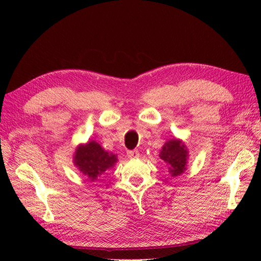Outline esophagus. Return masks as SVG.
I'll list each match as a JSON object with an SVG mask.
<instances>
[{
  "label": "esophagus",
  "instance_id": "esophagus-1",
  "mask_svg": "<svg viewBox=\"0 0 261 261\" xmlns=\"http://www.w3.org/2000/svg\"><path fill=\"white\" fill-rule=\"evenodd\" d=\"M126 156L131 158V159H135L139 157V151L138 150H127L126 151Z\"/></svg>",
  "mask_w": 261,
  "mask_h": 261
}]
</instances>
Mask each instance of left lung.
I'll return each instance as SVG.
<instances>
[{
  "label": "left lung",
  "mask_w": 261,
  "mask_h": 261,
  "mask_svg": "<svg viewBox=\"0 0 261 261\" xmlns=\"http://www.w3.org/2000/svg\"><path fill=\"white\" fill-rule=\"evenodd\" d=\"M160 158L169 166L171 176H178L186 169L187 150L184 143L179 140H170L163 147Z\"/></svg>",
  "instance_id": "obj_1"
}]
</instances>
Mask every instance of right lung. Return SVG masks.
<instances>
[{
  "label": "right lung",
  "mask_w": 261,
  "mask_h": 261,
  "mask_svg": "<svg viewBox=\"0 0 261 261\" xmlns=\"http://www.w3.org/2000/svg\"><path fill=\"white\" fill-rule=\"evenodd\" d=\"M115 162L114 154L105 151L95 141L80 146L75 152V165L91 180H95L105 170L113 167Z\"/></svg>",
  "instance_id": "obj_1"
}]
</instances>
